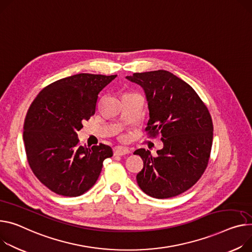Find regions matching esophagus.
<instances>
[{
  "instance_id": "34e87169",
  "label": "esophagus",
  "mask_w": 252,
  "mask_h": 252,
  "mask_svg": "<svg viewBox=\"0 0 252 252\" xmlns=\"http://www.w3.org/2000/svg\"><path fill=\"white\" fill-rule=\"evenodd\" d=\"M130 149L123 146H117L114 148V154L115 156H125V154H129Z\"/></svg>"
}]
</instances>
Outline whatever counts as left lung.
<instances>
[{
    "instance_id": "left-lung-1",
    "label": "left lung",
    "mask_w": 252,
    "mask_h": 252,
    "mask_svg": "<svg viewBox=\"0 0 252 252\" xmlns=\"http://www.w3.org/2000/svg\"><path fill=\"white\" fill-rule=\"evenodd\" d=\"M126 79L140 86L149 110V137L161 135L163 147L153 157L149 150L134 151L143 159L136 176L146 195L167 199L183 193L204 173L212 148L210 113L193 89L167 70L136 72Z\"/></svg>"
}]
</instances>
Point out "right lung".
Wrapping results in <instances>:
<instances>
[{"instance_id": "add662e5", "label": "right lung", "mask_w": 252, "mask_h": 252, "mask_svg": "<svg viewBox=\"0 0 252 252\" xmlns=\"http://www.w3.org/2000/svg\"><path fill=\"white\" fill-rule=\"evenodd\" d=\"M117 75L77 73L44 88L32 102L23 140L29 165L50 190L77 197L98 180L109 145H79L77 131L95 112L100 92Z\"/></svg>"}]
</instances>
